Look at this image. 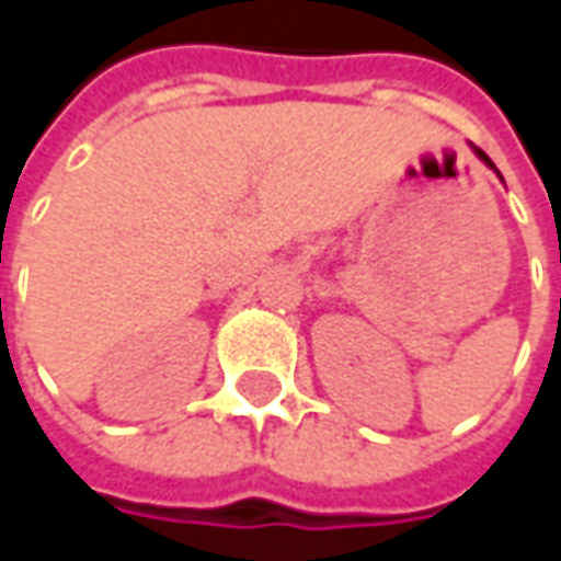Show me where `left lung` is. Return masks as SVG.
<instances>
[{
    "label": "left lung",
    "instance_id": "left-lung-1",
    "mask_svg": "<svg viewBox=\"0 0 561 561\" xmlns=\"http://www.w3.org/2000/svg\"><path fill=\"white\" fill-rule=\"evenodd\" d=\"M471 148H473V145H471ZM473 154H477V158L483 160V163H485V167H489V170H495V163H492V160L485 158V154H483V151H480V148H473ZM495 172H499V170H495ZM499 179H501V172H499ZM501 182H504V179H501Z\"/></svg>",
    "mask_w": 561,
    "mask_h": 561
}]
</instances>
